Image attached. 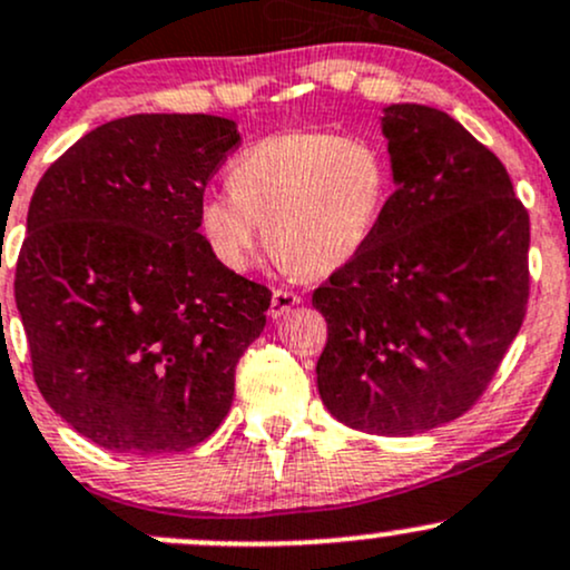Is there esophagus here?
Returning a JSON list of instances; mask_svg holds the SVG:
<instances>
[{
    "instance_id": "esophagus-1",
    "label": "esophagus",
    "mask_w": 570,
    "mask_h": 570,
    "mask_svg": "<svg viewBox=\"0 0 570 570\" xmlns=\"http://www.w3.org/2000/svg\"><path fill=\"white\" fill-rule=\"evenodd\" d=\"M295 305H299V295H295V292H286V289H275L273 299H271V308H267V316L281 318L284 314H289Z\"/></svg>"
}]
</instances>
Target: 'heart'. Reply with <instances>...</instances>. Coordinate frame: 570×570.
Here are the masks:
<instances>
[{"instance_id": "obj_1", "label": "heart", "mask_w": 570, "mask_h": 570, "mask_svg": "<svg viewBox=\"0 0 570 570\" xmlns=\"http://www.w3.org/2000/svg\"><path fill=\"white\" fill-rule=\"evenodd\" d=\"M390 199V167L365 137L289 129L229 167V191L199 203V227L227 271L252 267L265 240L286 273L330 275L365 248Z\"/></svg>"}]
</instances>
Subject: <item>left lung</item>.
Here are the masks:
<instances>
[{
  "mask_svg": "<svg viewBox=\"0 0 570 570\" xmlns=\"http://www.w3.org/2000/svg\"><path fill=\"white\" fill-rule=\"evenodd\" d=\"M381 132L397 189L314 292L316 384L337 422L416 435L476 403L522 327L530 218L498 156L443 110L390 105Z\"/></svg>",
  "mask_w": 570,
  "mask_h": 570,
  "instance_id": "left-lung-1",
  "label": "left lung"
}]
</instances>
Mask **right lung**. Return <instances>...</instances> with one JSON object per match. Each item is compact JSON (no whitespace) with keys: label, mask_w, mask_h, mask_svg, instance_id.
I'll return each instance as SVG.
<instances>
[{"label":"right lung","mask_w":570,"mask_h":570,"mask_svg":"<svg viewBox=\"0 0 570 570\" xmlns=\"http://www.w3.org/2000/svg\"><path fill=\"white\" fill-rule=\"evenodd\" d=\"M237 142L229 118L137 112L80 137L37 184L16 305L37 390L97 446L184 452L233 405L273 297L199 235L205 186Z\"/></svg>","instance_id":"1"}]
</instances>
